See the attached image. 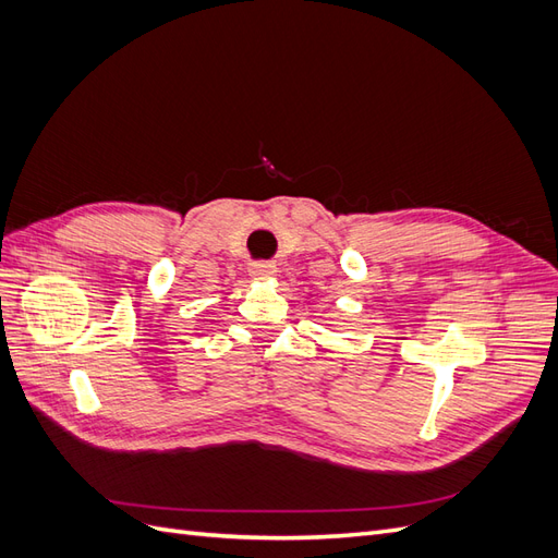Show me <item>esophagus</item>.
<instances>
[{"label":"esophagus","instance_id":"esophagus-1","mask_svg":"<svg viewBox=\"0 0 558 558\" xmlns=\"http://www.w3.org/2000/svg\"><path fill=\"white\" fill-rule=\"evenodd\" d=\"M248 275L253 279H272L277 275V265L267 263V260H258L248 265Z\"/></svg>","mask_w":558,"mask_h":558}]
</instances>
